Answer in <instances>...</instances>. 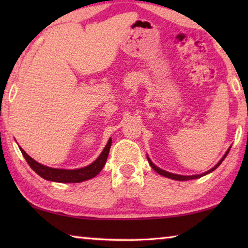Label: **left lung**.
Returning <instances> with one entry per match:
<instances>
[{
	"label": "left lung",
	"instance_id": "left-lung-1",
	"mask_svg": "<svg viewBox=\"0 0 248 248\" xmlns=\"http://www.w3.org/2000/svg\"><path fill=\"white\" fill-rule=\"evenodd\" d=\"M230 150H231V146L230 148L228 149V151H226L225 152V154L223 155V156H222V158L220 159L219 162L217 163V165H215L212 167L211 170H207V171H204V173H202V174H197V175H178V174H174V173H170V171H166V170H162V169H159V167H157L156 165L154 164V163L151 161V158L149 157V155H146V158H148V161H149V163H150V165H151V167H152V169L156 171L157 174H159V175H162V176H164V177H167V178H170V179H174V180H190V179H197V178H200V177H202V176H204V175H207V174H210V173H212L213 170H217V167H219L220 165H221V163L224 161V158L228 156V154H229V152H230Z\"/></svg>",
	"mask_w": 248,
	"mask_h": 248
}]
</instances>
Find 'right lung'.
<instances>
[{
	"label": "right lung",
	"instance_id": "1",
	"mask_svg": "<svg viewBox=\"0 0 248 248\" xmlns=\"http://www.w3.org/2000/svg\"><path fill=\"white\" fill-rule=\"evenodd\" d=\"M111 146V138H109L106 146H105L102 153L99 154V156L95 159L93 163H91L90 165L85 167H81V169L77 170H63V169H53V167L46 166L44 164H40L37 161H35L32 157L25 152V151L20 148L19 150L22 152L23 156L26 159L28 165L31 167L33 171H36L40 177L44 179L50 180V182H56V183H82L85 180H89L91 178L95 177L100 170H103V167L106 164L109 150Z\"/></svg>",
	"mask_w": 248,
	"mask_h": 248
}]
</instances>
